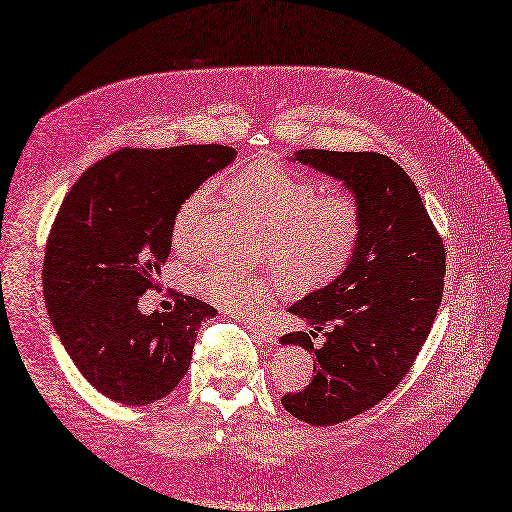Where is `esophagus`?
Here are the masks:
<instances>
[{"label":"esophagus","instance_id":"esophagus-1","mask_svg":"<svg viewBox=\"0 0 512 512\" xmlns=\"http://www.w3.org/2000/svg\"><path fill=\"white\" fill-rule=\"evenodd\" d=\"M248 329H250L252 337H256V342H260V344H271V346L277 344V333H275V329L266 327V325H256V323H250Z\"/></svg>","mask_w":512,"mask_h":512}]
</instances>
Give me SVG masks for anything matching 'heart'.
Here are the masks:
<instances>
[{
  "instance_id": "1",
  "label": "heart",
  "mask_w": 512,
  "mask_h": 512,
  "mask_svg": "<svg viewBox=\"0 0 512 512\" xmlns=\"http://www.w3.org/2000/svg\"><path fill=\"white\" fill-rule=\"evenodd\" d=\"M229 193L266 223L264 258L275 260L298 285H319L342 271L360 235V208L346 191L319 193L310 179L277 162H256L239 173ZM210 189L198 187L181 200L170 225V241L183 258L202 248V223ZM196 289L231 312L260 314L285 285V273L269 269L246 273L212 266L196 277Z\"/></svg>"
}]
</instances>
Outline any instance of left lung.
Segmentation results:
<instances>
[{"instance_id": "8db88e82", "label": "left lung", "mask_w": 512, "mask_h": 512, "mask_svg": "<svg viewBox=\"0 0 512 512\" xmlns=\"http://www.w3.org/2000/svg\"><path fill=\"white\" fill-rule=\"evenodd\" d=\"M289 160L342 181L360 208L346 269L287 308L312 331L281 337V346L304 348L316 360L312 381L281 404L325 427L373 408L408 373L442 302L446 252L415 183L392 158L300 150ZM321 330L326 339L316 349L311 339Z\"/></svg>"}]
</instances>
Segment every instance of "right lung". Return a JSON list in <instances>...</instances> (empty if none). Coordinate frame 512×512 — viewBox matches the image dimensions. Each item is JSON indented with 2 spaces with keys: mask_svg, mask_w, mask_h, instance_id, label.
I'll use <instances>...</instances> for the list:
<instances>
[{
  "mask_svg": "<svg viewBox=\"0 0 512 512\" xmlns=\"http://www.w3.org/2000/svg\"><path fill=\"white\" fill-rule=\"evenodd\" d=\"M237 152L227 145L120 150L72 185L50 231L43 298L64 350L102 396L145 406L185 377L200 323L218 312L181 296L170 312L143 314L158 285L181 200Z\"/></svg>",
  "mask_w": 512,
  "mask_h": 512,
  "instance_id": "add662e5",
  "label": "right lung"
}]
</instances>
